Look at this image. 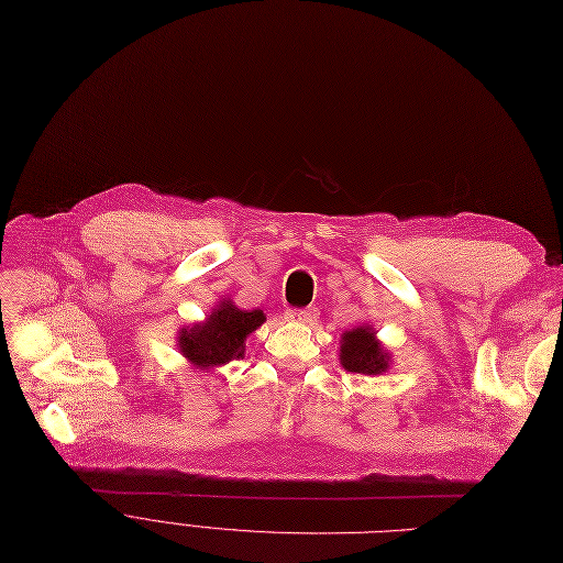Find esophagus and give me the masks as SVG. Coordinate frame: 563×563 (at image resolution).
Instances as JSON below:
<instances>
[{
    "mask_svg": "<svg viewBox=\"0 0 563 563\" xmlns=\"http://www.w3.org/2000/svg\"><path fill=\"white\" fill-rule=\"evenodd\" d=\"M320 311L316 307H305V309H290L288 311V318L290 320H298V323H305V325H313L318 320Z\"/></svg>",
    "mask_w": 563,
    "mask_h": 563,
    "instance_id": "esophagus-1",
    "label": "esophagus"
}]
</instances>
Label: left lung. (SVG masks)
<instances>
[{
  "label": "left lung",
  "mask_w": 563,
  "mask_h": 563,
  "mask_svg": "<svg viewBox=\"0 0 563 563\" xmlns=\"http://www.w3.org/2000/svg\"><path fill=\"white\" fill-rule=\"evenodd\" d=\"M341 364L345 371L364 373V376H378V373L387 371L389 357L385 347L378 343L376 332L371 328H357L343 334Z\"/></svg>",
  "instance_id": "left-lung-1"
}]
</instances>
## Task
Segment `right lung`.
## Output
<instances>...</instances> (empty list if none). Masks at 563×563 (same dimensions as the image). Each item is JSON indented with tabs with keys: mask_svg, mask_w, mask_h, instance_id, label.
Masks as SVG:
<instances>
[{
	"mask_svg": "<svg viewBox=\"0 0 563 563\" xmlns=\"http://www.w3.org/2000/svg\"><path fill=\"white\" fill-rule=\"evenodd\" d=\"M265 323L261 309L240 311L222 302L203 325H195L178 336L180 353L197 366H220L245 355V339Z\"/></svg>",
	"mask_w": 563,
	"mask_h": 563,
	"instance_id": "right-lung-1",
	"label": "right lung"
}]
</instances>
